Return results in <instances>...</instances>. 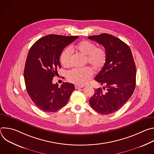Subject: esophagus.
Wrapping results in <instances>:
<instances>
[{
	"label": "esophagus",
	"instance_id": "obj_1",
	"mask_svg": "<svg viewBox=\"0 0 154 154\" xmlns=\"http://www.w3.org/2000/svg\"><path fill=\"white\" fill-rule=\"evenodd\" d=\"M83 87H84L83 85H75V89H79V88H83Z\"/></svg>",
	"mask_w": 154,
	"mask_h": 154
}]
</instances>
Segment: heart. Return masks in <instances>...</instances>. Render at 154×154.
<instances>
[{"label": "heart", "instance_id": "obj_1", "mask_svg": "<svg viewBox=\"0 0 154 154\" xmlns=\"http://www.w3.org/2000/svg\"><path fill=\"white\" fill-rule=\"evenodd\" d=\"M72 48L78 53L85 56V63L91 64L94 70L100 71L106 63L107 55L102 47H96L94 44L89 41H82L72 46ZM61 64L65 68L70 66L71 62V51L66 48L60 55ZM93 71L88 66L82 69H74L67 74L68 80L74 83L83 85L89 82L93 75Z\"/></svg>", "mask_w": 154, "mask_h": 154}]
</instances>
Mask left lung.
Listing matches in <instances>:
<instances>
[{
  "mask_svg": "<svg viewBox=\"0 0 154 154\" xmlns=\"http://www.w3.org/2000/svg\"><path fill=\"white\" fill-rule=\"evenodd\" d=\"M102 45L107 58L104 67L94 80L103 89H96L90 99L95 111L102 115L117 112L134 93L136 86V66L128 46L119 38L107 33L88 37Z\"/></svg>",
  "mask_w": 154,
  "mask_h": 154,
  "instance_id": "1",
  "label": "left lung"
}]
</instances>
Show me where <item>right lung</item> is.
I'll return each instance as SVG.
<instances>
[{
	"instance_id": "right-lung-1",
	"label": "right lung",
	"mask_w": 154,
	"mask_h": 154,
	"mask_svg": "<svg viewBox=\"0 0 154 154\" xmlns=\"http://www.w3.org/2000/svg\"><path fill=\"white\" fill-rule=\"evenodd\" d=\"M78 37L48 35L36 41L29 52L24 72L26 90L43 112L58 111L67 103L75 90L72 83L63 82L59 88L52 80L61 68L60 56L63 49Z\"/></svg>"
}]
</instances>
